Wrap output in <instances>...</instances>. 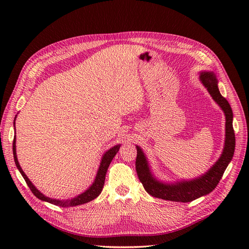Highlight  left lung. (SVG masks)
Masks as SVG:
<instances>
[{"instance_id":"1","label":"left lung","mask_w":249,"mask_h":249,"mask_svg":"<svg viewBox=\"0 0 249 249\" xmlns=\"http://www.w3.org/2000/svg\"><path fill=\"white\" fill-rule=\"evenodd\" d=\"M200 81L208 89L209 93L212 95L213 100L219 105L223 110L225 118V145L223 153L214 166L211 168L206 175L198 178L188 180V182H179L176 184H163L157 180L149 171L146 158L141 148L137 146L136 158V171L140 182L144 187L145 191L154 197L164 200L189 202L196 199L203 195L209 194L217 187L218 183L227 169L229 163L232 159L235 152L236 138L232 127V111L229 102L219 92L217 86V79L214 73L202 72L200 74Z\"/></svg>"}]
</instances>
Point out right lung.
<instances>
[{"label":"right lung","mask_w":249,"mask_h":249,"mask_svg":"<svg viewBox=\"0 0 249 249\" xmlns=\"http://www.w3.org/2000/svg\"><path fill=\"white\" fill-rule=\"evenodd\" d=\"M16 120V119H14ZM13 157H14V162H16V165L18 169L19 170V172L21 173L22 178H25L26 183L28 185V187L30 188V190L32 191V193L35 195L37 198H39L41 200L44 201H48L50 203H53V205H56L59 207H76V206H80L83 205V203H86L93 200L94 198H96L99 196L100 193L103 190V187L105 184V178H106V173L108 170L109 165L111 163V161L113 160V158L116 155V153L119 150L120 145H115L114 147H112L111 149H109L108 152H106V154L104 155L101 165H100V168L99 171H97V175L95 178L94 183L91 185V187L87 189L84 193H82L80 195H78L77 197H73L71 199H67V200H59V199H52L50 197L44 196L42 193H40L38 190L36 189V188L33 186V184L30 182V179L27 178V176L25 175V172L22 171V169L20 168L18 161V158H17V150H16V136H14V140H13Z\"/></svg>","instance_id":"right-lung-1"}]
</instances>
